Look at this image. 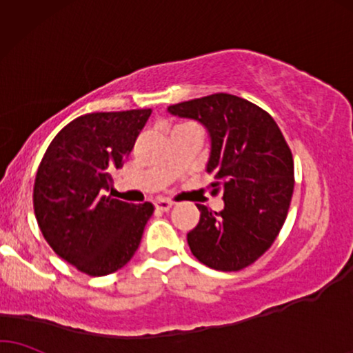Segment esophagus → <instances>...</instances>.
I'll return each instance as SVG.
<instances>
[{"mask_svg":"<svg viewBox=\"0 0 353 353\" xmlns=\"http://www.w3.org/2000/svg\"><path fill=\"white\" fill-rule=\"evenodd\" d=\"M171 206H172V201H169V200L158 199L157 201H154V208L159 211H169L171 210Z\"/></svg>","mask_w":353,"mask_h":353,"instance_id":"1","label":"esophagus"}]
</instances>
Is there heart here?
<instances>
[{"instance_id":"obj_1","label":"heart","mask_w":353,"mask_h":353,"mask_svg":"<svg viewBox=\"0 0 353 353\" xmlns=\"http://www.w3.org/2000/svg\"><path fill=\"white\" fill-rule=\"evenodd\" d=\"M181 125H184V124H181Z\"/></svg>"}]
</instances>
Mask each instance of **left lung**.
<instances>
[{"label": "left lung", "mask_w": 353, "mask_h": 353, "mask_svg": "<svg viewBox=\"0 0 353 353\" xmlns=\"http://www.w3.org/2000/svg\"><path fill=\"white\" fill-rule=\"evenodd\" d=\"M168 112L206 129L210 189L224 201L219 213L196 205L200 221L187 234L192 253L219 271L252 265L278 237L292 199L294 159L283 132L266 111L229 93L177 103Z\"/></svg>", "instance_id": "left-lung-1"}]
</instances>
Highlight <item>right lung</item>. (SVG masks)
Masks as SVG:
<instances>
[{"instance_id": "add662e5", "label": "right lung", "mask_w": 353, "mask_h": 353, "mask_svg": "<svg viewBox=\"0 0 353 353\" xmlns=\"http://www.w3.org/2000/svg\"><path fill=\"white\" fill-rule=\"evenodd\" d=\"M152 110L92 112L53 139L37 171L34 210L45 241L79 271L111 274L140 245L153 205L125 203L105 194L111 172L143 129Z\"/></svg>"}]
</instances>
